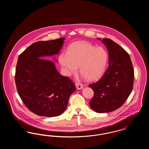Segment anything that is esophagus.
<instances>
[{
  "mask_svg": "<svg viewBox=\"0 0 149 149\" xmlns=\"http://www.w3.org/2000/svg\"><path fill=\"white\" fill-rule=\"evenodd\" d=\"M75 85H76V87L78 89H81L83 87V85L82 84H81L80 83H79V82H77L76 84H75Z\"/></svg>",
  "mask_w": 149,
  "mask_h": 149,
  "instance_id": "1",
  "label": "esophagus"
}]
</instances>
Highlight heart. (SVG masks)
Masks as SVG:
<instances>
[{
	"instance_id": "heart-1",
	"label": "heart",
	"mask_w": 149,
	"mask_h": 149,
	"mask_svg": "<svg viewBox=\"0 0 149 149\" xmlns=\"http://www.w3.org/2000/svg\"><path fill=\"white\" fill-rule=\"evenodd\" d=\"M108 55L104 48L87 42L72 44L68 54L59 56V62L68 75L79 71L88 80L93 81L103 74L106 68Z\"/></svg>"
}]
</instances>
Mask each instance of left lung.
<instances>
[{
  "label": "left lung",
  "instance_id": "obj_1",
  "mask_svg": "<svg viewBox=\"0 0 149 149\" xmlns=\"http://www.w3.org/2000/svg\"><path fill=\"white\" fill-rule=\"evenodd\" d=\"M102 42L108 51L109 66L98 81L89 85L94 93L89 104L96 112L107 113L119 108L127 99L133 88L134 70L129 54L121 46L109 38Z\"/></svg>",
  "mask_w": 149,
  "mask_h": 149
}]
</instances>
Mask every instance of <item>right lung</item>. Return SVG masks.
<instances>
[{"instance_id": "obj_1", "label": "right lung", "mask_w": 149, "mask_h": 149, "mask_svg": "<svg viewBox=\"0 0 149 149\" xmlns=\"http://www.w3.org/2000/svg\"><path fill=\"white\" fill-rule=\"evenodd\" d=\"M64 38L32 43L18 57L15 81L24 105L34 113L55 117L66 109L76 90L70 79L60 75L53 61L41 57L56 55Z\"/></svg>"}]
</instances>
